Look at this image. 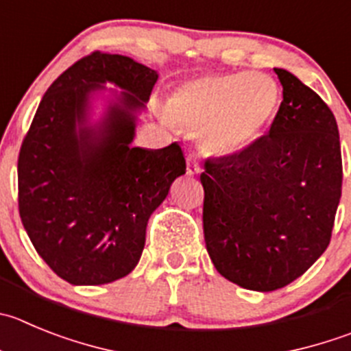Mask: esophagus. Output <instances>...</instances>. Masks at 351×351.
<instances>
[{
  "label": "esophagus",
  "instance_id": "34e87169",
  "mask_svg": "<svg viewBox=\"0 0 351 351\" xmlns=\"http://www.w3.org/2000/svg\"><path fill=\"white\" fill-rule=\"evenodd\" d=\"M199 171H201V157L197 154H189L186 156V173L197 175Z\"/></svg>",
  "mask_w": 351,
  "mask_h": 351
}]
</instances>
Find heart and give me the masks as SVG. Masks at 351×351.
I'll list each match as a JSON object with an SVG mask.
<instances>
[{
    "mask_svg": "<svg viewBox=\"0 0 351 351\" xmlns=\"http://www.w3.org/2000/svg\"><path fill=\"white\" fill-rule=\"evenodd\" d=\"M279 86L261 72L204 76L180 84L169 97V110L218 154L247 149L267 128L279 106Z\"/></svg>",
    "mask_w": 351,
    "mask_h": 351,
    "instance_id": "heart-1",
    "label": "heart"
}]
</instances>
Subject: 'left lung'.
Listing matches in <instances>:
<instances>
[{
  "instance_id": "1",
  "label": "left lung",
  "mask_w": 351,
  "mask_h": 351,
  "mask_svg": "<svg viewBox=\"0 0 351 351\" xmlns=\"http://www.w3.org/2000/svg\"><path fill=\"white\" fill-rule=\"evenodd\" d=\"M282 101L270 131L247 149L206 159V250L244 289H280L327 250L341 197L338 124L326 101L286 69H274Z\"/></svg>"
}]
</instances>
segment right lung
<instances>
[{
	"label": "right lung",
	"instance_id": "obj_1",
	"mask_svg": "<svg viewBox=\"0 0 351 351\" xmlns=\"http://www.w3.org/2000/svg\"><path fill=\"white\" fill-rule=\"evenodd\" d=\"M157 72L124 55L93 51L51 83L19 154V213L34 250L74 286L114 282L138 263L150 215L185 175L178 143L131 147ZM124 92L87 124L90 93Z\"/></svg>",
	"mask_w": 351,
	"mask_h": 351
}]
</instances>
